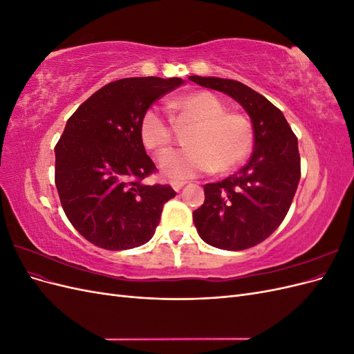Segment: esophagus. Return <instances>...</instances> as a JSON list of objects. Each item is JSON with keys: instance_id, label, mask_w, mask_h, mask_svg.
<instances>
[{"instance_id": "obj_1", "label": "esophagus", "mask_w": 354, "mask_h": 354, "mask_svg": "<svg viewBox=\"0 0 354 354\" xmlns=\"http://www.w3.org/2000/svg\"><path fill=\"white\" fill-rule=\"evenodd\" d=\"M185 185H186L185 181H178V180H171V181H169V186L173 187L176 192H178L180 189H183Z\"/></svg>"}]
</instances>
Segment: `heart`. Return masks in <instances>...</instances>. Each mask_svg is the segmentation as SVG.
<instances>
[{"label": "heart", "instance_id": "heart-1", "mask_svg": "<svg viewBox=\"0 0 354 354\" xmlns=\"http://www.w3.org/2000/svg\"><path fill=\"white\" fill-rule=\"evenodd\" d=\"M168 106L195 127L186 137L187 149L159 158V169L167 177L186 180L212 169L226 173L250 153L254 142L251 121L242 113L226 112V106L216 94L195 91L173 99ZM138 131L143 146L158 153L173 142V128L156 108L143 113Z\"/></svg>", "mask_w": 354, "mask_h": 354}]
</instances>
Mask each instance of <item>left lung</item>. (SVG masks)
Instances as JSON below:
<instances>
[{"label": "left lung", "mask_w": 354, "mask_h": 354, "mask_svg": "<svg viewBox=\"0 0 354 354\" xmlns=\"http://www.w3.org/2000/svg\"><path fill=\"white\" fill-rule=\"evenodd\" d=\"M189 80L230 95L250 115L254 130L248 164L203 186L205 201L194 211L195 227L201 239L216 248H251L279 227L291 207L301 177L298 140L283 113L248 85L198 75Z\"/></svg>", "instance_id": "left-lung-1"}]
</instances>
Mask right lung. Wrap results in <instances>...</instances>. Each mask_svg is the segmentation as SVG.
Masks as SVG:
<instances>
[{"label":"right lung","instance_id":"right-lung-1","mask_svg":"<svg viewBox=\"0 0 354 354\" xmlns=\"http://www.w3.org/2000/svg\"><path fill=\"white\" fill-rule=\"evenodd\" d=\"M181 78L137 77L104 85L69 118L55 147L56 187L63 211L82 236L111 251L152 239L167 185H145L156 169L140 138L151 104L180 87Z\"/></svg>","mask_w":354,"mask_h":354}]
</instances>
